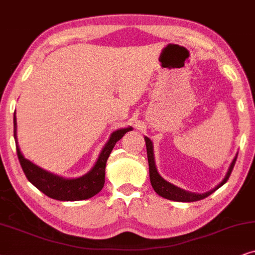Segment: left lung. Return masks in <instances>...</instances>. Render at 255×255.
Instances as JSON below:
<instances>
[{
	"instance_id": "left-lung-1",
	"label": "left lung",
	"mask_w": 255,
	"mask_h": 255,
	"mask_svg": "<svg viewBox=\"0 0 255 255\" xmlns=\"http://www.w3.org/2000/svg\"><path fill=\"white\" fill-rule=\"evenodd\" d=\"M144 141H145V147H147V156H148V163H149V177H150V183H151L152 189L155 190V192L157 193L158 196H161L165 199L175 201V202L190 203V202L201 201V199H204L205 197H208L211 195V193L215 192L217 189H219L220 186L224 185L227 182L231 172H232V170H233L234 164H236L237 156H238V154L234 156L233 161L231 162L229 170H227L225 177H224L223 181L220 182L218 185L210 190V191H206L204 193H195V192L186 191V190H184V189H181V188H178V186L171 184V183L165 181V179L158 174L157 168H156V164H155L154 145H152V142L150 138L147 136H144Z\"/></svg>"
}]
</instances>
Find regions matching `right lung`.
Masks as SVG:
<instances>
[{"label":"right lung","instance_id":"add662e5","mask_svg":"<svg viewBox=\"0 0 255 255\" xmlns=\"http://www.w3.org/2000/svg\"><path fill=\"white\" fill-rule=\"evenodd\" d=\"M131 129L133 128L128 126L127 128H120V129L113 131L106 144L101 149L99 157L92 169L80 177L66 178L47 171L24 157L19 149L18 140H17L16 112L13 113V137L16 142L17 156H18L19 163H21V167L26 178L44 195L63 202L84 201V199L96 196L101 191L105 184V169H106V163L111 151L113 150L115 143L121 140V137H124L127 131H130Z\"/></svg>","mask_w":255,"mask_h":255}]
</instances>
